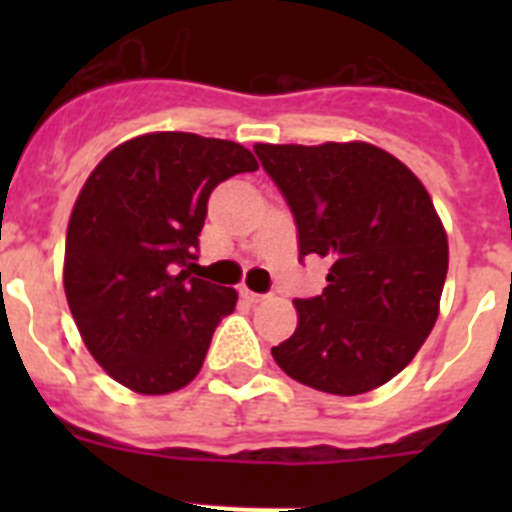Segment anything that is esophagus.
<instances>
[{"instance_id":"esophagus-1","label":"esophagus","mask_w":512,"mask_h":512,"mask_svg":"<svg viewBox=\"0 0 512 512\" xmlns=\"http://www.w3.org/2000/svg\"><path fill=\"white\" fill-rule=\"evenodd\" d=\"M241 297H243V300H248V302H261V300H264V295H259V292H251V289H248V287L241 289Z\"/></svg>"}]
</instances>
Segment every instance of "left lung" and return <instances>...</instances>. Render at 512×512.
Wrapping results in <instances>:
<instances>
[{
	"label": "left lung",
	"instance_id": "left-lung-1",
	"mask_svg": "<svg viewBox=\"0 0 512 512\" xmlns=\"http://www.w3.org/2000/svg\"><path fill=\"white\" fill-rule=\"evenodd\" d=\"M253 151L295 215L300 261H330L328 287L295 300L297 330L271 356L312 390H377L413 361L438 318L449 243L431 197L369 143Z\"/></svg>",
	"mask_w": 512,
	"mask_h": 512
}]
</instances>
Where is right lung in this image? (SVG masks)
<instances>
[{"mask_svg":"<svg viewBox=\"0 0 512 512\" xmlns=\"http://www.w3.org/2000/svg\"><path fill=\"white\" fill-rule=\"evenodd\" d=\"M259 164L233 140L148 133L89 174L66 233L63 287L89 354L140 395L182 390L202 369L235 289L189 277L207 200Z\"/></svg>","mask_w":512,"mask_h":512,"instance_id":"add662e5","label":"right lung"}]
</instances>
